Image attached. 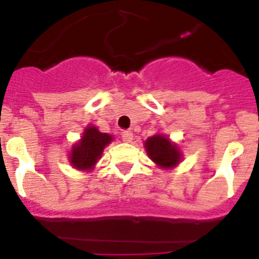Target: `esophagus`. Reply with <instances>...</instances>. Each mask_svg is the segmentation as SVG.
Here are the masks:
<instances>
[{
  "label": "esophagus",
  "instance_id": "1",
  "mask_svg": "<svg viewBox=\"0 0 259 259\" xmlns=\"http://www.w3.org/2000/svg\"><path fill=\"white\" fill-rule=\"evenodd\" d=\"M122 140L124 141V143H131V141L134 140V134H132L131 131H124L122 134Z\"/></svg>",
  "mask_w": 259,
  "mask_h": 259
}]
</instances>
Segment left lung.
<instances>
[{"mask_svg": "<svg viewBox=\"0 0 259 259\" xmlns=\"http://www.w3.org/2000/svg\"><path fill=\"white\" fill-rule=\"evenodd\" d=\"M144 148L148 157L163 170H172L183 159L179 145L163 134H155L146 139Z\"/></svg>", "mask_w": 259, "mask_h": 259, "instance_id": "8db88e82", "label": "left lung"}]
</instances>
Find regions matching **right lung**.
<instances>
[{
  "instance_id": "right-lung-1",
  "label": "right lung",
  "mask_w": 259,
  "mask_h": 259,
  "mask_svg": "<svg viewBox=\"0 0 259 259\" xmlns=\"http://www.w3.org/2000/svg\"><path fill=\"white\" fill-rule=\"evenodd\" d=\"M113 140L114 137L111 135L104 134L96 125H87L81 139L71 148L68 162L76 170L91 172L102 157L105 148Z\"/></svg>"
}]
</instances>
